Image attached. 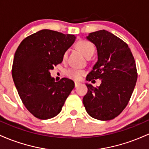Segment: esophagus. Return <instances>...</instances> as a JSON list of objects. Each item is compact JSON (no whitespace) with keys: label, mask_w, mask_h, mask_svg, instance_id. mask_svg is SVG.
<instances>
[{"label":"esophagus","mask_w":149,"mask_h":149,"mask_svg":"<svg viewBox=\"0 0 149 149\" xmlns=\"http://www.w3.org/2000/svg\"><path fill=\"white\" fill-rule=\"evenodd\" d=\"M79 85H80V83H79V82L75 81V87H76V88H77Z\"/></svg>","instance_id":"34e87169"}]
</instances>
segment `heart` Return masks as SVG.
<instances>
[{
	"instance_id": "1",
	"label": "heart",
	"mask_w": 149,
	"mask_h": 149,
	"mask_svg": "<svg viewBox=\"0 0 149 149\" xmlns=\"http://www.w3.org/2000/svg\"><path fill=\"white\" fill-rule=\"evenodd\" d=\"M76 46L78 49L80 50L86 57H92L95 53V47L91 42L87 40H80L76 43ZM67 51L64 52L63 54V60H66L67 57ZM85 71L83 69H76V68H71L67 70L66 71V76L69 78H72L74 80H79L83 75H84Z\"/></svg>"
}]
</instances>
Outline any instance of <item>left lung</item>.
<instances>
[{
	"label": "left lung",
	"mask_w": 149,
	"mask_h": 149,
	"mask_svg": "<svg viewBox=\"0 0 149 149\" xmlns=\"http://www.w3.org/2000/svg\"><path fill=\"white\" fill-rule=\"evenodd\" d=\"M87 39L97 47L98 60L86 80L101 79L102 83L97 88L87 83L83 102L91 117L109 120L117 117L130 100L137 80L134 58L126 42L106 30L90 33Z\"/></svg>",
	"instance_id": "left-lung-1"
}]
</instances>
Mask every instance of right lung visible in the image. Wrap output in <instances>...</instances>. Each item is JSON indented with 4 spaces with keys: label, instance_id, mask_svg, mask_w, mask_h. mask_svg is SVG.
<instances>
[{
    "label": "right lung",
    "instance_id": "obj_1",
    "mask_svg": "<svg viewBox=\"0 0 149 149\" xmlns=\"http://www.w3.org/2000/svg\"><path fill=\"white\" fill-rule=\"evenodd\" d=\"M75 39L74 35L40 30L25 38L15 52L13 81L22 103L37 118L47 120L58 115L74 88L69 78L54 81L49 70L61 63L64 52Z\"/></svg>",
    "mask_w": 149,
    "mask_h": 149
}]
</instances>
